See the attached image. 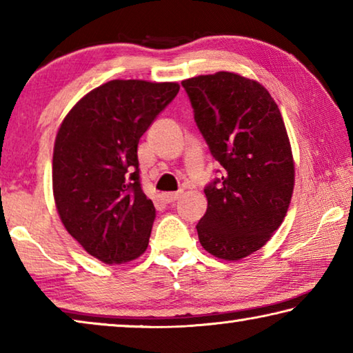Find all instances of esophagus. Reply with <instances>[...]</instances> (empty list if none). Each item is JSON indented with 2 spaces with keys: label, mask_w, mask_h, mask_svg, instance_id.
<instances>
[{
  "label": "esophagus",
  "mask_w": 353,
  "mask_h": 353,
  "mask_svg": "<svg viewBox=\"0 0 353 353\" xmlns=\"http://www.w3.org/2000/svg\"><path fill=\"white\" fill-rule=\"evenodd\" d=\"M181 191H177V193H163L162 194V199L166 202V204H172V202L179 201V198H181Z\"/></svg>",
  "instance_id": "1"
}]
</instances>
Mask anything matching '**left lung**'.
Segmentation results:
<instances>
[{
	"label": "left lung",
	"mask_w": 353,
	"mask_h": 353,
	"mask_svg": "<svg viewBox=\"0 0 353 353\" xmlns=\"http://www.w3.org/2000/svg\"><path fill=\"white\" fill-rule=\"evenodd\" d=\"M182 85L198 129L224 168L204 190L199 241L218 259L241 260L271 240L291 202L294 160L282 113L260 82L230 71Z\"/></svg>",
	"instance_id": "8db88e82"
}]
</instances>
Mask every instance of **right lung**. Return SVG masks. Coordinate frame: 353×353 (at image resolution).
I'll use <instances>...</instances> for the list:
<instances>
[{
  "mask_svg": "<svg viewBox=\"0 0 353 353\" xmlns=\"http://www.w3.org/2000/svg\"><path fill=\"white\" fill-rule=\"evenodd\" d=\"M179 88L177 82L109 81L77 101L57 130V213L68 234L105 265L139 259L148 248L155 208L141 190L137 148Z\"/></svg>",
  "mask_w": 353,
  "mask_h": 353,
  "instance_id": "right-lung-1",
  "label": "right lung"
}]
</instances>
